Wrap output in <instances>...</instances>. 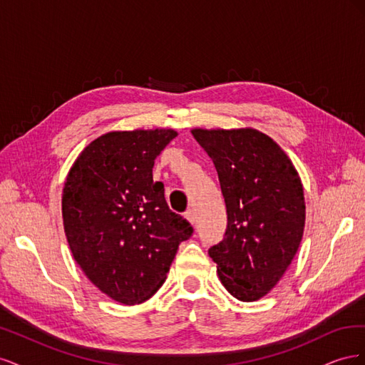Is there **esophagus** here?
Here are the masks:
<instances>
[{
	"label": "esophagus",
	"mask_w": 365,
	"mask_h": 365,
	"mask_svg": "<svg viewBox=\"0 0 365 365\" xmlns=\"http://www.w3.org/2000/svg\"><path fill=\"white\" fill-rule=\"evenodd\" d=\"M185 219H187V220H189V222H190V224H195V219H196V215H195V212H193V210H187V212H185Z\"/></svg>",
	"instance_id": "esophagus-1"
}]
</instances>
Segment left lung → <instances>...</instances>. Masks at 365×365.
I'll return each instance as SVG.
<instances>
[{
  "label": "left lung",
  "mask_w": 365,
  "mask_h": 365,
  "mask_svg": "<svg viewBox=\"0 0 365 365\" xmlns=\"http://www.w3.org/2000/svg\"><path fill=\"white\" fill-rule=\"evenodd\" d=\"M192 134L215 164L227 205L225 236L208 256L231 295L256 302L279 283L300 247L302 180L277 143L256 129Z\"/></svg>",
  "instance_id": "left-lung-1"
}]
</instances>
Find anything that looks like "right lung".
Instances as JSON below:
<instances>
[{
	"label": "right lung",
	"instance_id": "right-lung-1",
	"mask_svg": "<svg viewBox=\"0 0 365 365\" xmlns=\"http://www.w3.org/2000/svg\"><path fill=\"white\" fill-rule=\"evenodd\" d=\"M178 135L173 129L115 130L88 145L62 193L63 230L77 264L98 289L128 306L164 283L190 222L173 213L155 158Z\"/></svg>",
	"mask_w": 365,
	"mask_h": 365
}]
</instances>
